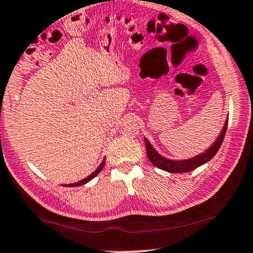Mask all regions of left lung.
Returning a JSON list of instances; mask_svg holds the SVG:
<instances>
[{
	"label": "left lung",
	"mask_w": 253,
	"mask_h": 253,
	"mask_svg": "<svg viewBox=\"0 0 253 253\" xmlns=\"http://www.w3.org/2000/svg\"><path fill=\"white\" fill-rule=\"evenodd\" d=\"M227 127H228V120L225 121L223 129H222L220 136L217 137V140L215 141L213 146H211L208 150L205 151V153L198 155V156H195L193 158H190V160L171 161V160H168V158L162 157L161 155L154 149L153 146L149 143V141L144 139V143H146V149H147V156L155 167L160 168V169L164 171H168V172L170 173L188 172V171H192L197 169L198 167L203 166V164H205L208 161H211V158L215 156V154L217 153L222 142H223L225 132H227Z\"/></svg>",
	"instance_id": "obj_1"
}]
</instances>
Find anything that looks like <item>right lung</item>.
Listing matches in <instances>:
<instances>
[{
  "label": "right lung",
  "mask_w": 253,
  "mask_h": 253,
  "mask_svg": "<svg viewBox=\"0 0 253 253\" xmlns=\"http://www.w3.org/2000/svg\"><path fill=\"white\" fill-rule=\"evenodd\" d=\"M104 164H105V160H104L103 162H102V164H100V166L97 168V170L95 171V172H92L91 174H90L89 177H86V178H84L83 180H80V181H77V183H74V184H68V185H66V186H70V187H74V186H81V185H84V184H86L87 181H90L91 179H93V178H95L97 174H98L100 171H102V169L104 168Z\"/></svg>",
  "instance_id": "add662e5"
}]
</instances>
